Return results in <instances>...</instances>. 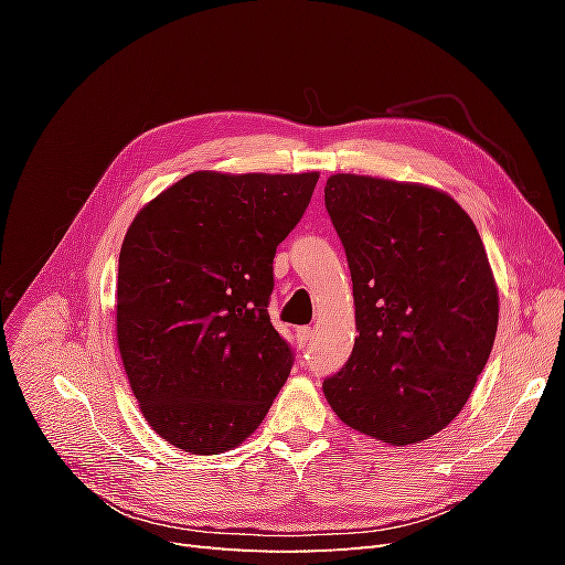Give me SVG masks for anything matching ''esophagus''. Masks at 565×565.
<instances>
[{"label": "esophagus", "instance_id": "34e87169", "mask_svg": "<svg viewBox=\"0 0 565 565\" xmlns=\"http://www.w3.org/2000/svg\"><path fill=\"white\" fill-rule=\"evenodd\" d=\"M313 328H299L297 330V339H299V344L301 347H309L311 344V341H313Z\"/></svg>", "mask_w": 565, "mask_h": 565}]
</instances>
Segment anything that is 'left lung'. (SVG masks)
Here are the masks:
<instances>
[{
	"instance_id": "1",
	"label": "left lung",
	"mask_w": 565,
	"mask_h": 565,
	"mask_svg": "<svg viewBox=\"0 0 565 565\" xmlns=\"http://www.w3.org/2000/svg\"><path fill=\"white\" fill-rule=\"evenodd\" d=\"M324 207L347 252L358 339L322 382L351 429L413 446L459 415L498 332L481 235L434 188L334 174Z\"/></svg>"
}]
</instances>
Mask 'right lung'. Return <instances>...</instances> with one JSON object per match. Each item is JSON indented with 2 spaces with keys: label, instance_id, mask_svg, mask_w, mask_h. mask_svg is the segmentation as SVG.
Masks as SVG:
<instances>
[{
  "label": "right lung",
  "instance_id": "1",
  "mask_svg": "<svg viewBox=\"0 0 565 565\" xmlns=\"http://www.w3.org/2000/svg\"><path fill=\"white\" fill-rule=\"evenodd\" d=\"M318 174L195 172L136 214L119 249L117 347L148 424L191 455L243 443L295 351L273 328V256Z\"/></svg>",
  "mask_w": 565,
  "mask_h": 565
}]
</instances>
